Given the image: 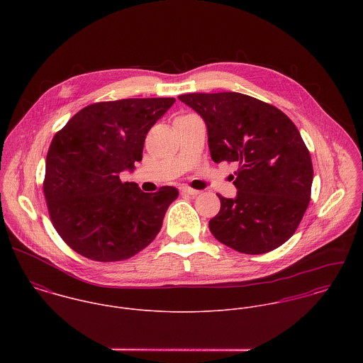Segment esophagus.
Masks as SVG:
<instances>
[{
    "label": "esophagus",
    "instance_id": "34e87169",
    "mask_svg": "<svg viewBox=\"0 0 363 363\" xmlns=\"http://www.w3.org/2000/svg\"><path fill=\"white\" fill-rule=\"evenodd\" d=\"M180 193H182V194H187V196H197L200 191L193 190V189H190V187H182V189H180Z\"/></svg>",
    "mask_w": 363,
    "mask_h": 363
}]
</instances>
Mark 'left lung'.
Instances as JSON below:
<instances>
[{"label":"left lung","instance_id":"8db88e82","mask_svg":"<svg viewBox=\"0 0 363 363\" xmlns=\"http://www.w3.org/2000/svg\"><path fill=\"white\" fill-rule=\"evenodd\" d=\"M206 121L215 163L235 162V199L220 200L209 230L225 246L262 255L298 229L311 201L313 164L292 120L272 104L238 92L180 95Z\"/></svg>","mask_w":363,"mask_h":363}]
</instances>
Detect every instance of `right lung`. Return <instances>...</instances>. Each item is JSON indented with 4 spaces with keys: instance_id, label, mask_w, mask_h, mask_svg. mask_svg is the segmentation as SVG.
Wrapping results in <instances>:
<instances>
[{
    "instance_id": "right-lung-1",
    "label": "right lung",
    "mask_w": 363,
    "mask_h": 363,
    "mask_svg": "<svg viewBox=\"0 0 363 363\" xmlns=\"http://www.w3.org/2000/svg\"><path fill=\"white\" fill-rule=\"evenodd\" d=\"M174 98L89 104L54 135L43 191L52 226L78 255L102 262L130 259L159 233L177 199L174 187L144 193L120 173L143 159L144 141Z\"/></svg>"
}]
</instances>
